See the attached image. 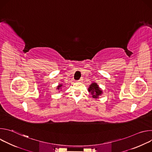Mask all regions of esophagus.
<instances>
[{
  "instance_id": "1",
  "label": "esophagus",
  "mask_w": 152,
  "mask_h": 152,
  "mask_svg": "<svg viewBox=\"0 0 152 152\" xmlns=\"http://www.w3.org/2000/svg\"><path fill=\"white\" fill-rule=\"evenodd\" d=\"M83 81V78L82 77V78H80L79 80H78V82H82Z\"/></svg>"
}]
</instances>
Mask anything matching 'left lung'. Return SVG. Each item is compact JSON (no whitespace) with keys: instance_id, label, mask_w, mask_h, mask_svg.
Returning <instances> with one entry per match:
<instances>
[{"instance_id":"8db88e82","label":"left lung","mask_w":152,"mask_h":152,"mask_svg":"<svg viewBox=\"0 0 152 152\" xmlns=\"http://www.w3.org/2000/svg\"><path fill=\"white\" fill-rule=\"evenodd\" d=\"M88 92L91 93L92 97L96 99H99V97L103 94L102 90L99 87L98 84L96 82L91 83L88 89Z\"/></svg>"}]
</instances>
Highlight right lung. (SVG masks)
Returning a JSON list of instances; mask_svg holds the SVG:
<instances>
[{"mask_svg": "<svg viewBox=\"0 0 152 152\" xmlns=\"http://www.w3.org/2000/svg\"><path fill=\"white\" fill-rule=\"evenodd\" d=\"M62 86H63V84H60V83H59V84L57 86L56 90H59V91L61 90H62Z\"/></svg>", "mask_w": 152, "mask_h": 152, "instance_id": "1", "label": "right lung"}]
</instances>
